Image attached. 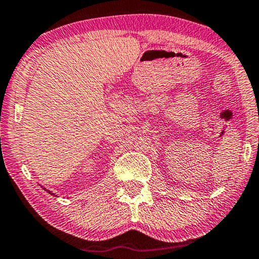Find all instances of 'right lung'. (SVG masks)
<instances>
[{
	"instance_id": "1",
	"label": "right lung",
	"mask_w": 259,
	"mask_h": 259,
	"mask_svg": "<svg viewBox=\"0 0 259 259\" xmlns=\"http://www.w3.org/2000/svg\"><path fill=\"white\" fill-rule=\"evenodd\" d=\"M45 190H46V189H45ZM47 192H48V193H51V191H48V190H47Z\"/></svg>"
}]
</instances>
